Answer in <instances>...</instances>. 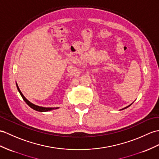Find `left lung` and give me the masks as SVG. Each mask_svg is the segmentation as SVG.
<instances>
[{
  "mask_svg": "<svg viewBox=\"0 0 159 159\" xmlns=\"http://www.w3.org/2000/svg\"><path fill=\"white\" fill-rule=\"evenodd\" d=\"M131 104H130V105H131ZM130 105H129V106H127V107H125V108H123V109H121V110H123V109H127V107H129Z\"/></svg>",
  "mask_w": 159,
  "mask_h": 159,
  "instance_id": "8db88e82",
  "label": "left lung"
}]
</instances>
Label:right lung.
I'll return each instance as SVG.
<instances>
[{
    "mask_svg": "<svg viewBox=\"0 0 159 159\" xmlns=\"http://www.w3.org/2000/svg\"><path fill=\"white\" fill-rule=\"evenodd\" d=\"M16 86H17V90L19 92V94H21V97L23 98V99H24V101L26 102V104H28V105L32 108V109H33L35 111H39V112H46V111H52L53 109H59V107H40V106H38V105H36V104H34L33 103H32L31 102H30L29 100L27 99L25 96H24V94H22V92H21V90H19V88L18 87V85L16 83Z\"/></svg>",
    "mask_w": 159,
    "mask_h": 159,
    "instance_id": "obj_1",
    "label": "right lung"
}]
</instances>
